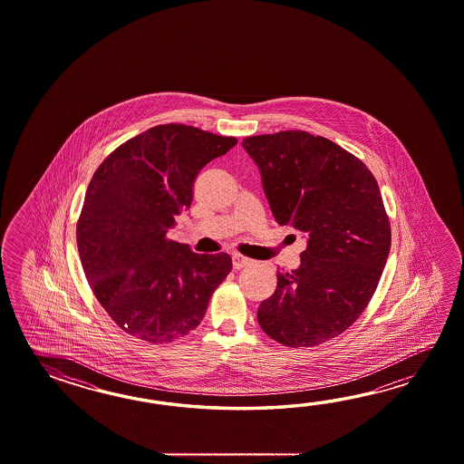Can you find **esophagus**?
Returning <instances> with one entry per match:
<instances>
[{
	"mask_svg": "<svg viewBox=\"0 0 464 464\" xmlns=\"http://www.w3.org/2000/svg\"><path fill=\"white\" fill-rule=\"evenodd\" d=\"M232 264H234L236 270H240V268H244V266H250L252 260L246 258V256H240V254H234V256H232Z\"/></svg>",
	"mask_w": 464,
	"mask_h": 464,
	"instance_id": "34e87169",
	"label": "esophagus"
}]
</instances>
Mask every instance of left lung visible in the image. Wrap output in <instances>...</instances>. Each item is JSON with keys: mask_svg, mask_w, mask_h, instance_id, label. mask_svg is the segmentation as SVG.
Masks as SVG:
<instances>
[{"mask_svg": "<svg viewBox=\"0 0 464 464\" xmlns=\"http://www.w3.org/2000/svg\"><path fill=\"white\" fill-rule=\"evenodd\" d=\"M256 162L280 226L306 237L300 266L276 272L256 320L282 345L315 346L343 334L375 294L392 246L383 198L365 164L305 130L252 136Z\"/></svg>", "mask_w": 464, "mask_h": 464, "instance_id": "left-lung-1", "label": "left lung"}]
</instances>
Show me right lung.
I'll use <instances>...</instances> for the list:
<instances>
[{"mask_svg": "<svg viewBox=\"0 0 464 464\" xmlns=\"http://www.w3.org/2000/svg\"><path fill=\"white\" fill-rule=\"evenodd\" d=\"M237 144L162 124L119 146L89 182L76 238L99 304L129 335L168 343L192 332L232 270L226 252L196 254L168 234L188 210L198 170Z\"/></svg>", "mask_w": 464, "mask_h": 464, "instance_id": "obj_1", "label": "right lung"}]
</instances>
